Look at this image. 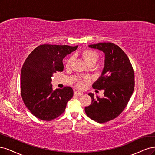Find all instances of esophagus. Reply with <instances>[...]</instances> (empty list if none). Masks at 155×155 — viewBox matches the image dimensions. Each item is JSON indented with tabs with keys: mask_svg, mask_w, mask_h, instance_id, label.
<instances>
[{
	"mask_svg": "<svg viewBox=\"0 0 155 155\" xmlns=\"http://www.w3.org/2000/svg\"><path fill=\"white\" fill-rule=\"evenodd\" d=\"M74 94H75V95H77V96H82V94H83V93L82 92H81V91H75L74 92Z\"/></svg>",
	"mask_w": 155,
	"mask_h": 155,
	"instance_id": "esophagus-1",
	"label": "esophagus"
}]
</instances>
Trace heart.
Here are the masks:
<instances>
[{
	"mask_svg": "<svg viewBox=\"0 0 155 155\" xmlns=\"http://www.w3.org/2000/svg\"><path fill=\"white\" fill-rule=\"evenodd\" d=\"M82 57L84 62L86 63L87 65L91 63L96 64L98 59V54L93 51L89 50V49H86V50L83 51L82 53ZM71 60L72 58H69L68 59V61H67V66H69V64L71 63ZM77 85L79 87H82L83 86V84L82 82H78Z\"/></svg>",
	"mask_w": 155,
	"mask_h": 155,
	"instance_id": "obj_1",
	"label": "heart"
}]
</instances>
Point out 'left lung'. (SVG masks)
I'll return each mask as SVG.
<instances>
[{
	"mask_svg": "<svg viewBox=\"0 0 155 155\" xmlns=\"http://www.w3.org/2000/svg\"><path fill=\"white\" fill-rule=\"evenodd\" d=\"M102 51L105 54L101 75L93 87L104 89V97L89 93L91 104L85 107L87 116L98 123H104L117 117L130 99L134 87V71L126 54L117 45L111 42L98 43L88 46Z\"/></svg>",
	"mask_w": 155,
	"mask_h": 155,
	"instance_id": "obj_1",
	"label": "left lung"
}]
</instances>
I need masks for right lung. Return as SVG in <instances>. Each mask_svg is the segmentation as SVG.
Segmentation results:
<instances>
[{"label": "right lung", "mask_w": 155, "mask_h": 155, "mask_svg": "<svg viewBox=\"0 0 155 155\" xmlns=\"http://www.w3.org/2000/svg\"><path fill=\"white\" fill-rule=\"evenodd\" d=\"M78 46L42 44L29 54L21 73V95L27 108L35 117L50 121L62 114L73 96L71 87L53 90L51 77L62 71L63 58Z\"/></svg>", "instance_id": "right-lung-1"}]
</instances>
